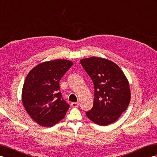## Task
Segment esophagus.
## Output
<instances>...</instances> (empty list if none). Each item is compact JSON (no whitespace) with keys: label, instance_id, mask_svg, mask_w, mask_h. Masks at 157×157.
<instances>
[{"label":"esophagus","instance_id":"34e87169","mask_svg":"<svg viewBox=\"0 0 157 157\" xmlns=\"http://www.w3.org/2000/svg\"><path fill=\"white\" fill-rule=\"evenodd\" d=\"M71 105L74 107H77L79 106V103L78 102H72L71 103Z\"/></svg>","mask_w":157,"mask_h":157}]
</instances>
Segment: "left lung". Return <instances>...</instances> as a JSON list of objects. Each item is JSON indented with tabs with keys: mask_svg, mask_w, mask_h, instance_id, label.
Segmentation results:
<instances>
[{
	"mask_svg": "<svg viewBox=\"0 0 157 157\" xmlns=\"http://www.w3.org/2000/svg\"><path fill=\"white\" fill-rule=\"evenodd\" d=\"M94 85L92 109L86 116L99 125L107 126L125 111L131 100L129 83L121 68L105 58L90 57L80 60Z\"/></svg>",
	"mask_w": 157,
	"mask_h": 157,
	"instance_id": "8db88e82",
	"label": "left lung"
}]
</instances>
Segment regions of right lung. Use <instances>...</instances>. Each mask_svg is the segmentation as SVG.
Here are the masks:
<instances>
[{
	"label": "right lung",
	"instance_id": "1",
	"mask_svg": "<svg viewBox=\"0 0 157 157\" xmlns=\"http://www.w3.org/2000/svg\"><path fill=\"white\" fill-rule=\"evenodd\" d=\"M73 65L67 59L42 62L27 75L22 91L23 105L40 126L50 127L65 117L70 105L59 91V80Z\"/></svg>",
	"mask_w": 157,
	"mask_h": 157
}]
</instances>
